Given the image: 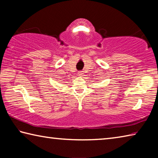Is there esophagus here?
Wrapping results in <instances>:
<instances>
[{"instance_id": "34e87169", "label": "esophagus", "mask_w": 158, "mask_h": 158, "mask_svg": "<svg viewBox=\"0 0 158 158\" xmlns=\"http://www.w3.org/2000/svg\"><path fill=\"white\" fill-rule=\"evenodd\" d=\"M78 74H79V76H82L83 75V72L82 71L78 72Z\"/></svg>"}]
</instances>
